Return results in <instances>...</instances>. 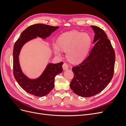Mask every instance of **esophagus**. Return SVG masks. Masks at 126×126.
<instances>
[{
	"instance_id": "esophagus-1",
	"label": "esophagus",
	"mask_w": 126,
	"mask_h": 126,
	"mask_svg": "<svg viewBox=\"0 0 126 126\" xmlns=\"http://www.w3.org/2000/svg\"><path fill=\"white\" fill-rule=\"evenodd\" d=\"M63 69L65 70H67L68 69L69 66H68V64L66 63H64L63 65Z\"/></svg>"
}]
</instances>
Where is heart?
Masks as SVG:
<instances>
[{"instance_id":"1","label":"heart","mask_w":126,"mask_h":126,"mask_svg":"<svg viewBox=\"0 0 126 126\" xmlns=\"http://www.w3.org/2000/svg\"><path fill=\"white\" fill-rule=\"evenodd\" d=\"M58 44H53L57 55H60L61 49L66 51L68 59L71 62L77 63L82 60L87 56L90 48L91 38L88 33L73 30L61 35Z\"/></svg>"}]
</instances>
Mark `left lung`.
I'll use <instances>...</instances> for the list:
<instances>
[{
  "label": "left lung",
  "mask_w": 126,
  "mask_h": 126,
  "mask_svg": "<svg viewBox=\"0 0 126 126\" xmlns=\"http://www.w3.org/2000/svg\"><path fill=\"white\" fill-rule=\"evenodd\" d=\"M94 32V43L89 55L72 67L74 74L70 87L73 92L82 97L94 96L104 90L111 80L114 73L115 52L105 32L91 26Z\"/></svg>",
  "instance_id": "left-lung-1"
}]
</instances>
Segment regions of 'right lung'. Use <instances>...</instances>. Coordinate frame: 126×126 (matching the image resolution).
<instances>
[{"label":"right lung","instance_id":"add662e5","mask_svg":"<svg viewBox=\"0 0 126 126\" xmlns=\"http://www.w3.org/2000/svg\"><path fill=\"white\" fill-rule=\"evenodd\" d=\"M59 28L42 24L30 26L21 33L16 41L13 50V73L19 86L27 93L37 97H43L48 94L55 86V77L63 71V62L49 63L40 77L30 79L24 75L19 63L18 56L20 49L26 43L37 36L45 39Z\"/></svg>","mask_w":126,"mask_h":126}]
</instances>
